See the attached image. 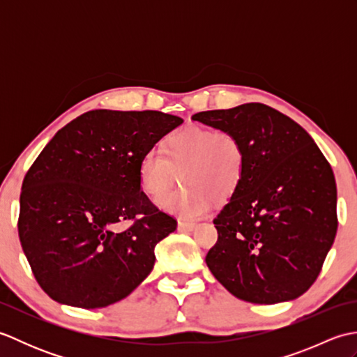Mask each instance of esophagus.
I'll use <instances>...</instances> for the list:
<instances>
[{
  "label": "esophagus",
  "instance_id": "34e87169",
  "mask_svg": "<svg viewBox=\"0 0 357 357\" xmlns=\"http://www.w3.org/2000/svg\"><path fill=\"white\" fill-rule=\"evenodd\" d=\"M196 227L195 222H184V221H179L178 224V229L183 230V231H192Z\"/></svg>",
  "mask_w": 357,
  "mask_h": 357
}]
</instances>
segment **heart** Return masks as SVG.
<instances>
[{"mask_svg":"<svg viewBox=\"0 0 357 357\" xmlns=\"http://www.w3.org/2000/svg\"><path fill=\"white\" fill-rule=\"evenodd\" d=\"M247 173V151L239 136L225 128L190 124L165 136L162 151L139 159L141 190L160 198L176 183L185 187L159 199V207L179 218H201L210 204H224L238 193Z\"/></svg>","mask_w":357,"mask_h":357,"instance_id":"b5f03b06","label":"heart"}]
</instances>
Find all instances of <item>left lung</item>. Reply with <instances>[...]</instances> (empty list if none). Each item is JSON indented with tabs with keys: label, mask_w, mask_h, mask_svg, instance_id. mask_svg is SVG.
<instances>
[{
	"label": "left lung",
	"mask_w": 357,
	"mask_h": 357,
	"mask_svg": "<svg viewBox=\"0 0 357 357\" xmlns=\"http://www.w3.org/2000/svg\"><path fill=\"white\" fill-rule=\"evenodd\" d=\"M192 119L234 132L247 151L244 183L213 219L210 271L253 304L299 298L319 276L337 231L330 162L298 123L261 102Z\"/></svg>",
	"instance_id": "obj_1"
}]
</instances>
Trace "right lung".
<instances>
[{"label":"right lung","mask_w":357,"mask_h":357,"mask_svg":"<svg viewBox=\"0 0 357 357\" xmlns=\"http://www.w3.org/2000/svg\"><path fill=\"white\" fill-rule=\"evenodd\" d=\"M183 118L156 110H90L63 127L30 165L18 234L53 301L100 308L130 294L176 219L141 192L138 165Z\"/></svg>","instance_id":"right-lung-1"}]
</instances>
